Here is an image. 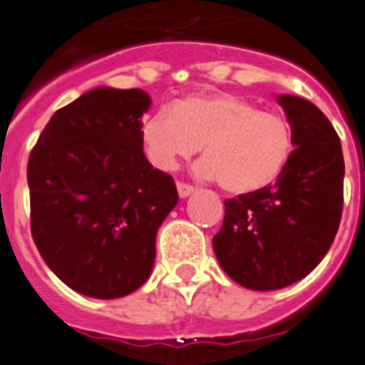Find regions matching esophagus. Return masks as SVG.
Listing matches in <instances>:
<instances>
[{"label":"esophagus","mask_w":365,"mask_h":365,"mask_svg":"<svg viewBox=\"0 0 365 365\" xmlns=\"http://www.w3.org/2000/svg\"><path fill=\"white\" fill-rule=\"evenodd\" d=\"M177 190H179L180 198H188L194 192V186L186 185V182H177Z\"/></svg>","instance_id":"1"}]
</instances>
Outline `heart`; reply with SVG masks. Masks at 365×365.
Listing matches in <instances>:
<instances>
[{"mask_svg": "<svg viewBox=\"0 0 365 365\" xmlns=\"http://www.w3.org/2000/svg\"><path fill=\"white\" fill-rule=\"evenodd\" d=\"M140 144L148 161L173 171L202 146L196 171L219 179L231 194H254L273 185L292 155L289 123L232 92L188 94L142 120Z\"/></svg>", "mask_w": 365, "mask_h": 365, "instance_id": "obj_1", "label": "heart"}]
</instances>
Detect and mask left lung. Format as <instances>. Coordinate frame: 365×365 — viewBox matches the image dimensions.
<instances>
[{
    "instance_id": "1",
    "label": "left lung",
    "mask_w": 365,
    "mask_h": 365,
    "mask_svg": "<svg viewBox=\"0 0 365 365\" xmlns=\"http://www.w3.org/2000/svg\"><path fill=\"white\" fill-rule=\"evenodd\" d=\"M294 150L264 190L225 200L213 237L219 265L252 290H277L308 275L329 252L342 213L344 160L329 119L298 96H277Z\"/></svg>"
}]
</instances>
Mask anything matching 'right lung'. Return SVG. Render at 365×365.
<instances>
[{
  "mask_svg": "<svg viewBox=\"0 0 365 365\" xmlns=\"http://www.w3.org/2000/svg\"><path fill=\"white\" fill-rule=\"evenodd\" d=\"M144 90H88L53 113L29 158L30 223L40 256L84 297H127L146 283L155 235L179 202L140 144Z\"/></svg>",
  "mask_w": 365,
  "mask_h": 365,
  "instance_id": "right-lung-1",
  "label": "right lung"
}]
</instances>
